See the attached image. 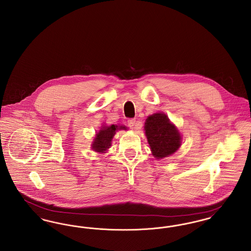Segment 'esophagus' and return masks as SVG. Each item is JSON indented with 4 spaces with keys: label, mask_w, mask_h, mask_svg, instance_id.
Wrapping results in <instances>:
<instances>
[{
    "label": "esophagus",
    "mask_w": 251,
    "mask_h": 251,
    "mask_svg": "<svg viewBox=\"0 0 251 251\" xmlns=\"http://www.w3.org/2000/svg\"><path fill=\"white\" fill-rule=\"evenodd\" d=\"M128 126L131 128V129H139L138 125H137V122L134 119H131V120H128Z\"/></svg>",
    "instance_id": "esophagus-1"
}]
</instances>
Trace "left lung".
I'll return each instance as SVG.
<instances>
[{"mask_svg": "<svg viewBox=\"0 0 251 251\" xmlns=\"http://www.w3.org/2000/svg\"><path fill=\"white\" fill-rule=\"evenodd\" d=\"M144 129L151 153L156 159L171 155L179 150L181 135L166 114L155 113L149 116Z\"/></svg>", "mask_w": 251, "mask_h": 251, "instance_id": "left-lung-1", "label": "left lung"}]
</instances>
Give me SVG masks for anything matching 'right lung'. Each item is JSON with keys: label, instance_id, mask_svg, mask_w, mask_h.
<instances>
[{"label": "right lung", "instance_id": "right-lung-1", "mask_svg": "<svg viewBox=\"0 0 251 251\" xmlns=\"http://www.w3.org/2000/svg\"><path fill=\"white\" fill-rule=\"evenodd\" d=\"M119 130H127L125 126L110 125V126H101L100 130L97 132L94 141L91 145V148L94 151L103 153L111 147V142L116 134V131Z\"/></svg>", "mask_w": 251, "mask_h": 251}]
</instances>
